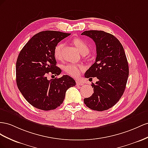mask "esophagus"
Listing matches in <instances>:
<instances>
[{
  "label": "esophagus",
  "mask_w": 148,
  "mask_h": 148,
  "mask_svg": "<svg viewBox=\"0 0 148 148\" xmlns=\"http://www.w3.org/2000/svg\"><path fill=\"white\" fill-rule=\"evenodd\" d=\"M75 82H76L77 86H82V85H84V82L80 81H75Z\"/></svg>",
  "instance_id": "1"
}]
</instances>
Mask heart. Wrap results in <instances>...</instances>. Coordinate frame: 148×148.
Segmentation results:
<instances>
[{"label": "heart", "mask_w": 148, "mask_h": 148, "mask_svg": "<svg viewBox=\"0 0 148 148\" xmlns=\"http://www.w3.org/2000/svg\"><path fill=\"white\" fill-rule=\"evenodd\" d=\"M74 45L76 46L77 49L79 51L81 54H88L89 51V47L87 44L82 39L75 38L73 40ZM64 44L62 43H58L54 48V56L57 60H60L61 58L62 49ZM85 67L82 65L75 64H68L64 67V71L66 73L74 77H77L81 74V72L84 71Z\"/></svg>", "instance_id": "heart-1"}]
</instances>
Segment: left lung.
Listing matches in <instances>:
<instances>
[{"mask_svg":"<svg viewBox=\"0 0 148 148\" xmlns=\"http://www.w3.org/2000/svg\"><path fill=\"white\" fill-rule=\"evenodd\" d=\"M81 35L94 41L97 51L95 62L84 75L98 79L92 84L94 92L84 102L94 110H106L119 102L125 90L129 67L125 51L120 41L110 33L88 30Z\"/></svg>","mask_w":148,"mask_h":148,"instance_id":"obj_1","label":"left lung"}]
</instances>
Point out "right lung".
Wrapping results in <instances>:
<instances>
[{
    "instance_id": "add662e5",
    "label": "right lung",
    "mask_w": 148,
    "mask_h": 148,
    "mask_svg": "<svg viewBox=\"0 0 148 148\" xmlns=\"http://www.w3.org/2000/svg\"><path fill=\"white\" fill-rule=\"evenodd\" d=\"M71 33L43 31L35 35L20 51L16 62V81L20 92L32 106L42 110L60 107L66 90L75 86L73 78L64 75L47 79L48 74L60 75L54 56L55 46Z\"/></svg>"
}]
</instances>
